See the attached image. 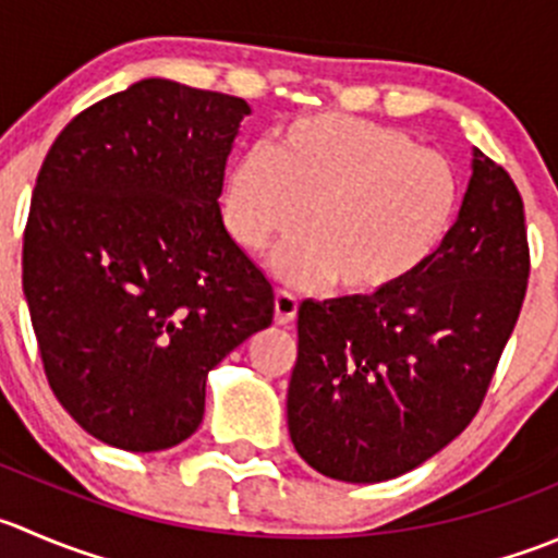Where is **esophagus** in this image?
<instances>
[{"mask_svg": "<svg viewBox=\"0 0 558 558\" xmlns=\"http://www.w3.org/2000/svg\"><path fill=\"white\" fill-rule=\"evenodd\" d=\"M296 311H300V300L294 294H289V291L275 294V322L291 324L296 318Z\"/></svg>", "mask_w": 558, "mask_h": 558, "instance_id": "34e87169", "label": "esophagus"}]
</instances>
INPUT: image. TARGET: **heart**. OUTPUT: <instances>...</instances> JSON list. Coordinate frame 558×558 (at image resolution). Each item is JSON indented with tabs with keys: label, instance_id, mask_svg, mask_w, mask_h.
Listing matches in <instances>:
<instances>
[{
	"label": "heart",
	"instance_id": "heart-1",
	"mask_svg": "<svg viewBox=\"0 0 558 558\" xmlns=\"http://www.w3.org/2000/svg\"><path fill=\"white\" fill-rule=\"evenodd\" d=\"M461 177L409 133L349 113H307L275 130L267 153L234 160L223 182L226 229L262 251L300 229L275 258L283 278H327L340 296L376 302L439 258L461 215Z\"/></svg>",
	"mask_w": 558,
	"mask_h": 558
}]
</instances>
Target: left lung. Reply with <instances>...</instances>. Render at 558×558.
I'll return each mask as SVG.
<instances>
[{
    "mask_svg": "<svg viewBox=\"0 0 558 558\" xmlns=\"http://www.w3.org/2000/svg\"><path fill=\"white\" fill-rule=\"evenodd\" d=\"M526 280L521 193L474 149L456 231L414 283L300 305L286 414L302 461L340 483H384L445 450L480 411Z\"/></svg>",
    "mask_w": 558,
    "mask_h": 558,
    "instance_id": "obj_1",
    "label": "left lung"
}]
</instances>
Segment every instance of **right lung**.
<instances>
[{
  "instance_id": "right-lung-1",
  "label": "right lung",
  "mask_w": 558,
  "mask_h": 558,
  "mask_svg": "<svg viewBox=\"0 0 558 558\" xmlns=\"http://www.w3.org/2000/svg\"><path fill=\"white\" fill-rule=\"evenodd\" d=\"M242 97L144 78L48 149L24 231V296L48 384L102 445L196 434L207 373L272 324L275 294L220 215Z\"/></svg>"
}]
</instances>
